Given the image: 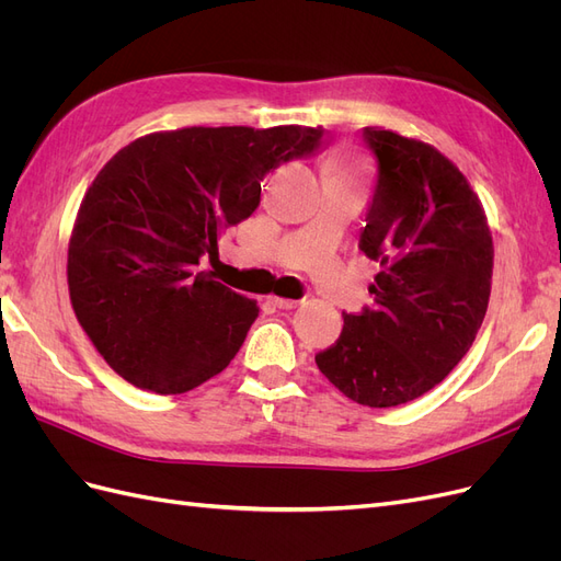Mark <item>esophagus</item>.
<instances>
[{
    "mask_svg": "<svg viewBox=\"0 0 561 561\" xmlns=\"http://www.w3.org/2000/svg\"><path fill=\"white\" fill-rule=\"evenodd\" d=\"M271 304H274V307H278V309H297L299 307V299H285V297H271L268 299Z\"/></svg>",
    "mask_w": 561,
    "mask_h": 561,
    "instance_id": "34e87169",
    "label": "esophagus"
}]
</instances>
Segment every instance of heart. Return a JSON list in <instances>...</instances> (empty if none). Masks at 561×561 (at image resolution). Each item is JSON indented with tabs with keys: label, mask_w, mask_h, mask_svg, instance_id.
I'll list each match as a JSON object with an SVG mask.
<instances>
[{
	"label": "heart",
	"mask_w": 561,
	"mask_h": 561,
	"mask_svg": "<svg viewBox=\"0 0 561 561\" xmlns=\"http://www.w3.org/2000/svg\"><path fill=\"white\" fill-rule=\"evenodd\" d=\"M330 173H339V175H346V168H344V163H342V161H336V159H332V161H330Z\"/></svg>",
	"instance_id": "b5f03b06"
}]
</instances>
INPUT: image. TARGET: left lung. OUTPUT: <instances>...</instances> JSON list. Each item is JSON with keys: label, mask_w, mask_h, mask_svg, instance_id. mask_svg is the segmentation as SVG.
<instances>
[{"label": "left lung", "mask_w": 561, "mask_h": 561, "mask_svg": "<svg viewBox=\"0 0 561 561\" xmlns=\"http://www.w3.org/2000/svg\"><path fill=\"white\" fill-rule=\"evenodd\" d=\"M377 161L360 250L379 262L375 307L344 316L316 365L346 398L396 407L421 398L463 358L491 293L494 243L463 173L426 142L363 128Z\"/></svg>", "instance_id": "left-lung-1"}]
</instances>
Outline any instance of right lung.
<instances>
[{
	"label": "right lung",
	"mask_w": 561,
	"mask_h": 561,
	"mask_svg": "<svg viewBox=\"0 0 561 561\" xmlns=\"http://www.w3.org/2000/svg\"><path fill=\"white\" fill-rule=\"evenodd\" d=\"M318 126L151 133L105 163L81 201L67 252L77 320L107 365L151 393H186L219 375L260 307L198 271L217 233L260 206L262 180L313 157Z\"/></svg>",
	"instance_id": "right-lung-1"
}]
</instances>
